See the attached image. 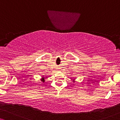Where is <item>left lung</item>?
<instances>
[{
	"instance_id": "obj_1",
	"label": "left lung",
	"mask_w": 120,
	"mask_h": 120,
	"mask_svg": "<svg viewBox=\"0 0 120 120\" xmlns=\"http://www.w3.org/2000/svg\"><path fill=\"white\" fill-rule=\"evenodd\" d=\"M73 82H75V81H73Z\"/></svg>"
}]
</instances>
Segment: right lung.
<instances>
[{
    "instance_id": "obj_1",
    "label": "right lung",
    "mask_w": 120,
    "mask_h": 120,
    "mask_svg": "<svg viewBox=\"0 0 120 120\" xmlns=\"http://www.w3.org/2000/svg\"><path fill=\"white\" fill-rule=\"evenodd\" d=\"M41 81L42 82H45V78L44 76L42 77V78L41 79Z\"/></svg>"
}]
</instances>
